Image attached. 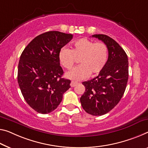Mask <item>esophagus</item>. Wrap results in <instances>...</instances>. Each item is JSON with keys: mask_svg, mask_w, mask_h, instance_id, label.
<instances>
[{"mask_svg": "<svg viewBox=\"0 0 148 148\" xmlns=\"http://www.w3.org/2000/svg\"><path fill=\"white\" fill-rule=\"evenodd\" d=\"M78 84V83H77V82H75V81H72L71 84H70V85H71V87H75V86Z\"/></svg>", "mask_w": 148, "mask_h": 148, "instance_id": "1", "label": "esophagus"}]
</instances>
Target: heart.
Returning <instances> with one entry per match:
<instances>
[{
    "label": "heart",
    "mask_w": 148,
    "mask_h": 148,
    "mask_svg": "<svg viewBox=\"0 0 148 148\" xmlns=\"http://www.w3.org/2000/svg\"><path fill=\"white\" fill-rule=\"evenodd\" d=\"M108 56V49L104 43H95L85 38L75 41L72 49L63 47L59 53V60L63 67L70 69L79 59L81 65L67 71L65 76L71 80L81 81L90 73H99L106 65Z\"/></svg>",
    "instance_id": "1"
}]
</instances>
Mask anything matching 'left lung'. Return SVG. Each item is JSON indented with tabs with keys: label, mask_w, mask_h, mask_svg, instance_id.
<instances>
[{
	"label": "left lung",
	"mask_w": 148,
	"mask_h": 148,
	"mask_svg": "<svg viewBox=\"0 0 148 148\" xmlns=\"http://www.w3.org/2000/svg\"><path fill=\"white\" fill-rule=\"evenodd\" d=\"M92 37L107 45L108 58L99 75L83 83L85 91L80 101L87 113L101 116L114 108L123 96L128 79V60L126 52L112 38L104 34Z\"/></svg>",
	"instance_id": "obj_1"
}]
</instances>
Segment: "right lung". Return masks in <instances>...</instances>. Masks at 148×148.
<instances>
[{
	"instance_id": "1",
	"label": "right lung",
	"mask_w": 148,
	"mask_h": 148,
	"mask_svg": "<svg viewBox=\"0 0 148 148\" xmlns=\"http://www.w3.org/2000/svg\"><path fill=\"white\" fill-rule=\"evenodd\" d=\"M72 38L70 34L47 32L32 40L20 56L18 83L25 101L36 112H51L71 87V81L61 77L59 53Z\"/></svg>"
}]
</instances>
